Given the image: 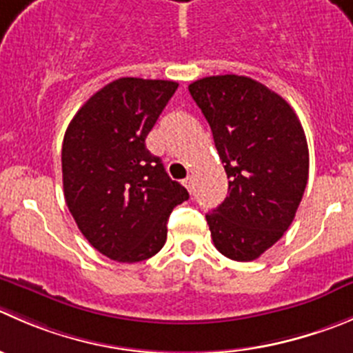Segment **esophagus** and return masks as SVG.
<instances>
[{"mask_svg": "<svg viewBox=\"0 0 353 353\" xmlns=\"http://www.w3.org/2000/svg\"><path fill=\"white\" fill-rule=\"evenodd\" d=\"M183 185H185V189L189 190V192H192L194 189V182H192V176H187L185 180H183Z\"/></svg>", "mask_w": 353, "mask_h": 353, "instance_id": "1", "label": "esophagus"}]
</instances>
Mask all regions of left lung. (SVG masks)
<instances>
[{
  "label": "left lung",
  "mask_w": 353,
  "mask_h": 353,
  "mask_svg": "<svg viewBox=\"0 0 353 353\" xmlns=\"http://www.w3.org/2000/svg\"><path fill=\"white\" fill-rule=\"evenodd\" d=\"M189 92L229 179V196L206 214L214 248L230 260H256L290 229L307 187L300 119L283 97L246 76H210Z\"/></svg>",
  "instance_id": "8db88e82"
}]
</instances>
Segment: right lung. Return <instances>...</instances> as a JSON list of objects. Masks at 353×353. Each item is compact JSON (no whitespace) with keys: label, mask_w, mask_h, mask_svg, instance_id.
Returning <instances> with one entry per match:
<instances>
[{"label":"right lung","mask_w":353,"mask_h":353,"mask_svg":"<svg viewBox=\"0 0 353 353\" xmlns=\"http://www.w3.org/2000/svg\"><path fill=\"white\" fill-rule=\"evenodd\" d=\"M179 83L119 78L90 97L67 126L62 180L67 208L88 243L137 263L166 243L168 216L189 199L145 139Z\"/></svg>","instance_id":"obj_1"}]
</instances>
